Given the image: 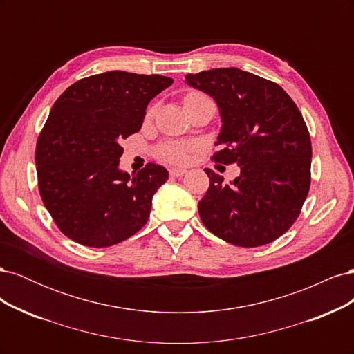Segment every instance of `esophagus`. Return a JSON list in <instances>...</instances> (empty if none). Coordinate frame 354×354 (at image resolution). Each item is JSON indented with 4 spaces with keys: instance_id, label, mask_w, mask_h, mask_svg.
<instances>
[{
    "instance_id": "esophagus-1",
    "label": "esophagus",
    "mask_w": 354,
    "mask_h": 354,
    "mask_svg": "<svg viewBox=\"0 0 354 354\" xmlns=\"http://www.w3.org/2000/svg\"><path fill=\"white\" fill-rule=\"evenodd\" d=\"M185 174H186V169L169 168V176H171V177H183Z\"/></svg>"
}]
</instances>
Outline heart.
Masks as SVG:
<instances>
[{
  "instance_id": "obj_1",
  "label": "heart",
  "mask_w": 354,
  "mask_h": 354,
  "mask_svg": "<svg viewBox=\"0 0 354 354\" xmlns=\"http://www.w3.org/2000/svg\"><path fill=\"white\" fill-rule=\"evenodd\" d=\"M152 113V111L149 112ZM195 146L187 142H164L155 149L156 158L171 164H186Z\"/></svg>"
}]
</instances>
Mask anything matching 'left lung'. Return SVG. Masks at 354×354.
Returning <instances> with one entry per match:
<instances>
[{
  "mask_svg": "<svg viewBox=\"0 0 354 354\" xmlns=\"http://www.w3.org/2000/svg\"><path fill=\"white\" fill-rule=\"evenodd\" d=\"M186 82L218 104L223 127L211 159L241 167L230 186L205 168L209 187L198 203L203 226L243 248L276 241L298 218L312 181L301 112L281 85L236 68L189 73Z\"/></svg>",
  "mask_w": 354,
  "mask_h": 354,
  "instance_id": "1",
  "label": "left lung"
}]
</instances>
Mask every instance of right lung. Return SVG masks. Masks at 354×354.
Segmentation results:
<instances>
[{
  "label": "right lung",
  "instance_id": "right-lung-1",
  "mask_svg": "<svg viewBox=\"0 0 354 354\" xmlns=\"http://www.w3.org/2000/svg\"><path fill=\"white\" fill-rule=\"evenodd\" d=\"M171 84L162 75L111 71L72 84L53 104L37 140L38 189L73 242L106 248L147 223L168 171L146 164L133 177L122 173L120 143L140 130L147 103Z\"/></svg>",
  "mask_w": 354,
  "mask_h": 354
}]
</instances>
